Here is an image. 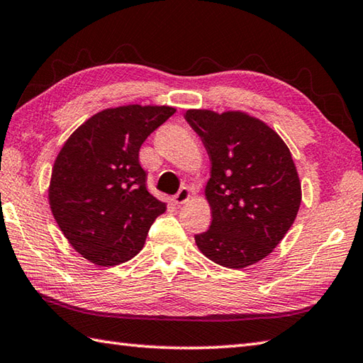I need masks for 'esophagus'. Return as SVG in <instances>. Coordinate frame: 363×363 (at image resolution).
Instances as JSON below:
<instances>
[{
	"mask_svg": "<svg viewBox=\"0 0 363 363\" xmlns=\"http://www.w3.org/2000/svg\"><path fill=\"white\" fill-rule=\"evenodd\" d=\"M189 198H190V190H189L187 187H182V189L174 195L173 200H174L176 204H184L186 201H189Z\"/></svg>",
	"mask_w": 363,
	"mask_h": 363,
	"instance_id": "obj_1",
	"label": "esophagus"
}]
</instances>
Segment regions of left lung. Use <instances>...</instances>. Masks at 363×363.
<instances>
[{
  "label": "left lung",
  "instance_id": "obj_1",
  "mask_svg": "<svg viewBox=\"0 0 363 363\" xmlns=\"http://www.w3.org/2000/svg\"><path fill=\"white\" fill-rule=\"evenodd\" d=\"M211 160L204 195L212 212L195 242L206 258L244 269L266 258L294 223L299 174L280 135L244 111L187 110Z\"/></svg>",
  "mask_w": 363,
  "mask_h": 363
}]
</instances>
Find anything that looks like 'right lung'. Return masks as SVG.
I'll return each mask as SVG.
<instances>
[{"label": "right lung", "instance_id": "1", "mask_svg": "<svg viewBox=\"0 0 363 363\" xmlns=\"http://www.w3.org/2000/svg\"><path fill=\"white\" fill-rule=\"evenodd\" d=\"M167 105H123L96 113L56 155L48 203L60 230L84 259L110 267L133 258L167 204L149 194L138 152L174 115Z\"/></svg>", "mask_w": 363, "mask_h": 363}]
</instances>
